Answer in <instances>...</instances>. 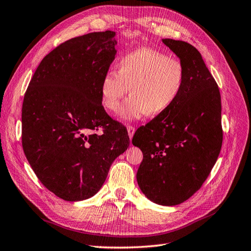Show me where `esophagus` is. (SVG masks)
I'll return each mask as SVG.
<instances>
[{
    "label": "esophagus",
    "mask_w": 251,
    "mask_h": 251,
    "mask_svg": "<svg viewBox=\"0 0 251 251\" xmlns=\"http://www.w3.org/2000/svg\"><path fill=\"white\" fill-rule=\"evenodd\" d=\"M126 130H127V134H129V137L130 139L133 137L134 133H135V127L132 126H126Z\"/></svg>",
    "instance_id": "obj_1"
}]
</instances>
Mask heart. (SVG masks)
I'll use <instances>...</instances> for the list:
<instances>
[{"mask_svg": "<svg viewBox=\"0 0 251 251\" xmlns=\"http://www.w3.org/2000/svg\"><path fill=\"white\" fill-rule=\"evenodd\" d=\"M117 72L107 71L103 75L100 96L103 106L116 113L130 88L131 97L120 111L125 121L166 112L179 99L186 82V69L180 60L149 48L124 55Z\"/></svg>", "mask_w": 251, "mask_h": 251, "instance_id": "1", "label": "heart"}]
</instances>
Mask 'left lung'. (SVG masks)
<instances>
[{"mask_svg":"<svg viewBox=\"0 0 251 251\" xmlns=\"http://www.w3.org/2000/svg\"><path fill=\"white\" fill-rule=\"evenodd\" d=\"M186 69L179 99L134 134L143 151L136 179L152 202L176 205L203 184L223 144L221 94L196 48L185 41L162 39Z\"/></svg>","mask_w":251,"mask_h":251,"instance_id":"obj_1","label":"left lung"}]
</instances>
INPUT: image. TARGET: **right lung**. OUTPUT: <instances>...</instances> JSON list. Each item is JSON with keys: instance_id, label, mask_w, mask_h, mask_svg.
Returning a JSON list of instances; mask_svg holds the SVG:
<instances>
[{"instance_id": "obj_1", "label": "right lung", "mask_w": 251, "mask_h": 251, "mask_svg": "<svg viewBox=\"0 0 251 251\" xmlns=\"http://www.w3.org/2000/svg\"><path fill=\"white\" fill-rule=\"evenodd\" d=\"M115 36L95 32L59 45L41 60L24 95V154L42 184L66 201L99 192L130 145L126 127L101 105L102 77L117 53Z\"/></svg>"}]
</instances>
